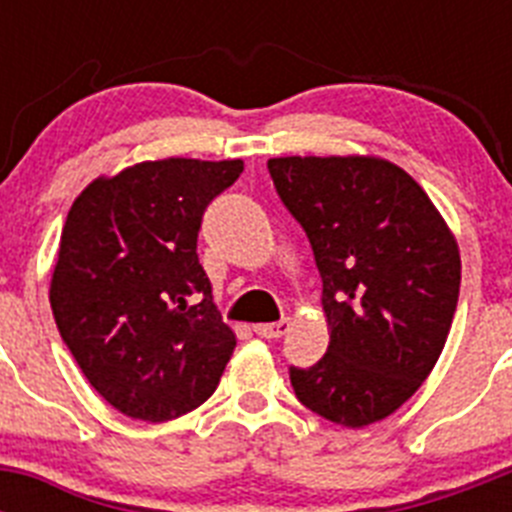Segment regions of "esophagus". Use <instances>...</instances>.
<instances>
[{
    "mask_svg": "<svg viewBox=\"0 0 512 512\" xmlns=\"http://www.w3.org/2000/svg\"><path fill=\"white\" fill-rule=\"evenodd\" d=\"M287 330H289V320L287 318L277 320V323L253 325V333H256V336H261V338H282Z\"/></svg>",
    "mask_w": 512,
    "mask_h": 512,
    "instance_id": "1",
    "label": "esophagus"
}]
</instances>
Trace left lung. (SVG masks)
I'll list each match as a JSON object with an SVG mask.
<instances>
[{"instance_id": "8db88e82", "label": "left lung", "mask_w": 512, "mask_h": 512, "mask_svg": "<svg viewBox=\"0 0 512 512\" xmlns=\"http://www.w3.org/2000/svg\"><path fill=\"white\" fill-rule=\"evenodd\" d=\"M279 200L323 279L330 346L289 366L297 400L330 423H377L436 366L459 302L454 235L413 176L364 156L271 158Z\"/></svg>"}]
</instances>
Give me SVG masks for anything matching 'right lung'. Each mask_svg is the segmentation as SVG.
<instances>
[{
    "label": "right lung",
    "instance_id": "obj_1",
    "mask_svg": "<svg viewBox=\"0 0 512 512\" xmlns=\"http://www.w3.org/2000/svg\"><path fill=\"white\" fill-rule=\"evenodd\" d=\"M241 171L243 161H146L89 184L66 217L53 318L89 384L128 418H179L223 377L235 336L197 235Z\"/></svg>",
    "mask_w": 512,
    "mask_h": 512
}]
</instances>
